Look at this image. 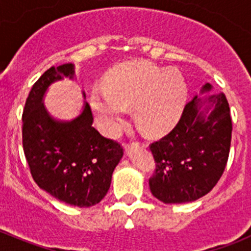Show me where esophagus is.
<instances>
[{"label":"esophagus","instance_id":"1","mask_svg":"<svg viewBox=\"0 0 251 251\" xmlns=\"http://www.w3.org/2000/svg\"><path fill=\"white\" fill-rule=\"evenodd\" d=\"M133 147H139L138 142H133V143H127V145L124 146V150L128 151V150H129V148H133Z\"/></svg>","mask_w":251,"mask_h":251}]
</instances>
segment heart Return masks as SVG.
Here are the masks:
<instances>
[{"label": "heart", "mask_w": 251, "mask_h": 251, "mask_svg": "<svg viewBox=\"0 0 251 251\" xmlns=\"http://www.w3.org/2000/svg\"><path fill=\"white\" fill-rule=\"evenodd\" d=\"M104 88H94L90 105L99 127L117 136L127 109L134 106L137 124L148 134H161L179 118L187 99V83L177 69L150 61H132L114 69Z\"/></svg>", "instance_id": "b5f03b06"}]
</instances>
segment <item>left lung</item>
Returning a JSON list of instances; mask_svg holds the SVG:
<instances>
[{
	"mask_svg": "<svg viewBox=\"0 0 251 251\" xmlns=\"http://www.w3.org/2000/svg\"><path fill=\"white\" fill-rule=\"evenodd\" d=\"M211 89L207 83L201 93ZM231 132L225 94L215 93L205 99L195 95L176 127L150 146L156 162L150 178L153 196L165 203H185L208 194L227 163Z\"/></svg>",
	"mask_w": 251,
	"mask_h": 251,
	"instance_id": "1",
	"label": "left lung"
}]
</instances>
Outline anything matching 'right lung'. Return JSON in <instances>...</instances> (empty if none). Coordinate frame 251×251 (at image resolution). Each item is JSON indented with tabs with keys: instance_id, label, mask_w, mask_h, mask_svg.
Listing matches in <instances>:
<instances>
[{
	"instance_id": "obj_1",
	"label": "right lung",
	"mask_w": 251,
	"mask_h": 251,
	"mask_svg": "<svg viewBox=\"0 0 251 251\" xmlns=\"http://www.w3.org/2000/svg\"><path fill=\"white\" fill-rule=\"evenodd\" d=\"M63 77H74L73 64L51 66L31 88L22 113V146L40 188L69 205L90 207L109 190L123 148L93 127L88 103L72 121H56L49 114L44 95Z\"/></svg>"
}]
</instances>
